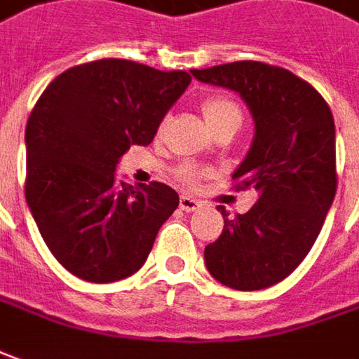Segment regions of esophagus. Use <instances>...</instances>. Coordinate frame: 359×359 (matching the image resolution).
Wrapping results in <instances>:
<instances>
[{
	"mask_svg": "<svg viewBox=\"0 0 359 359\" xmlns=\"http://www.w3.org/2000/svg\"><path fill=\"white\" fill-rule=\"evenodd\" d=\"M179 206H180V210H184V212H194V210H198L200 208V202L196 198H192V196H187V194H182L179 200Z\"/></svg>",
	"mask_w": 359,
	"mask_h": 359,
	"instance_id": "esophagus-1",
	"label": "esophagus"
}]
</instances>
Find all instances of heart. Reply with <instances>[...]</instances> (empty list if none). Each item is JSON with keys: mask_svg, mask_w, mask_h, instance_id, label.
<instances>
[{"mask_svg": "<svg viewBox=\"0 0 359 359\" xmlns=\"http://www.w3.org/2000/svg\"><path fill=\"white\" fill-rule=\"evenodd\" d=\"M202 116H204L206 126L212 129V133L216 129L226 128V126L240 128L241 118H243L241 116L240 104L226 96H214L204 100V104H202ZM208 175H210V170L200 167L196 163H180L179 167L175 169V177L182 184H187V187H196L200 180L206 179Z\"/></svg>", "mask_w": 359, "mask_h": 359, "instance_id": "heart-1", "label": "heart"}]
</instances>
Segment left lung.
Here are the masks:
<instances>
[{"instance_id": "left-lung-1", "label": "left lung", "mask_w": 359, "mask_h": 359, "mask_svg": "<svg viewBox=\"0 0 359 359\" xmlns=\"http://www.w3.org/2000/svg\"><path fill=\"white\" fill-rule=\"evenodd\" d=\"M248 104L255 135L238 170L236 190L257 202L228 218L204 248L210 275L236 291H259L289 277L311 251L336 194V133L324 97L291 70L255 60L190 70Z\"/></svg>"}]
</instances>
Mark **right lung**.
Returning <instances> with one entry per match:
<instances>
[{
    "instance_id": "1",
    "label": "right lung",
    "mask_w": 359,
    "mask_h": 359,
    "mask_svg": "<svg viewBox=\"0 0 359 359\" xmlns=\"http://www.w3.org/2000/svg\"><path fill=\"white\" fill-rule=\"evenodd\" d=\"M190 84L133 60L68 68L36 100L25 129V198L57 262L80 279L114 283L141 269L179 206L163 182L116 180L119 157L149 145Z\"/></svg>"
}]
</instances>
